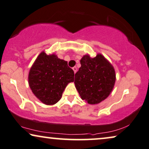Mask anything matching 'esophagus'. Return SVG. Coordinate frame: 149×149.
Returning <instances> with one entry per match:
<instances>
[{
  "instance_id": "34e87169",
  "label": "esophagus",
  "mask_w": 149,
  "mask_h": 149,
  "mask_svg": "<svg viewBox=\"0 0 149 149\" xmlns=\"http://www.w3.org/2000/svg\"><path fill=\"white\" fill-rule=\"evenodd\" d=\"M72 69H73V71H74V73H76L77 72V70H78V69H77V67H73Z\"/></svg>"
}]
</instances>
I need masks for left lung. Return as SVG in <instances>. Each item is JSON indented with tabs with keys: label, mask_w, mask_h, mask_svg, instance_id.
Returning <instances> with one entry per match:
<instances>
[{
	"label": "left lung",
	"mask_w": 149,
	"mask_h": 149,
	"mask_svg": "<svg viewBox=\"0 0 149 149\" xmlns=\"http://www.w3.org/2000/svg\"><path fill=\"white\" fill-rule=\"evenodd\" d=\"M81 67L75 74L74 84L82 100L98 104L108 97L114 88L116 73L112 65L101 54L94 58L82 56Z\"/></svg>",
	"instance_id": "obj_1"
}]
</instances>
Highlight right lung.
Instances as JSON below:
<instances>
[{"mask_svg": "<svg viewBox=\"0 0 149 149\" xmlns=\"http://www.w3.org/2000/svg\"><path fill=\"white\" fill-rule=\"evenodd\" d=\"M29 84L35 97L45 105H54L61 99L67 84L73 82L74 72L67 62L55 54L41 52L29 73Z\"/></svg>", "mask_w": 149, "mask_h": 149, "instance_id": "right-lung-1", "label": "right lung"}]
</instances>
